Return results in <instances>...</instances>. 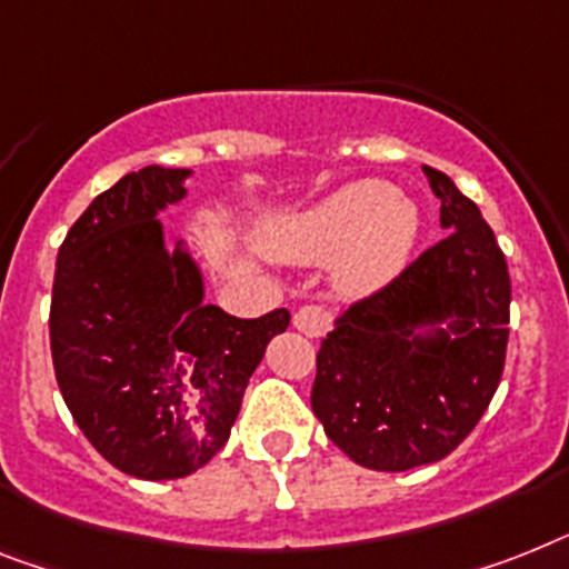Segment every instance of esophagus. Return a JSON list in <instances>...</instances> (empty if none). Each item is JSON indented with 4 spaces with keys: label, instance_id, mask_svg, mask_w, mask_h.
Listing matches in <instances>:
<instances>
[{
    "label": "esophagus",
    "instance_id": "34e87169",
    "mask_svg": "<svg viewBox=\"0 0 569 569\" xmlns=\"http://www.w3.org/2000/svg\"><path fill=\"white\" fill-rule=\"evenodd\" d=\"M293 326L302 331L305 337H322L331 328V313L322 305H302L293 313Z\"/></svg>",
    "mask_w": 569,
    "mask_h": 569
}]
</instances>
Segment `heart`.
<instances>
[{"label":"heart","instance_id":"b5f03b06","mask_svg":"<svg viewBox=\"0 0 569 569\" xmlns=\"http://www.w3.org/2000/svg\"><path fill=\"white\" fill-rule=\"evenodd\" d=\"M419 232V214L396 186L351 182L293 220L281 238L284 252L302 261L342 256L340 284L372 290L401 270Z\"/></svg>","mask_w":569,"mask_h":569}]
</instances>
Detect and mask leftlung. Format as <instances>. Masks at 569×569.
I'll return each mask as SVG.
<instances>
[{
    "label": "left lung",
    "mask_w": 569,
    "mask_h": 569,
    "mask_svg": "<svg viewBox=\"0 0 569 569\" xmlns=\"http://www.w3.org/2000/svg\"><path fill=\"white\" fill-rule=\"evenodd\" d=\"M442 200V241L337 319L317 351L313 416L372 471L439 462L465 442L503 378L511 279L495 232L448 173L425 166ZM451 319L455 337L415 335Z\"/></svg>",
    "instance_id": "1"
}]
</instances>
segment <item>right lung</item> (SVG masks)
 I'll return each mask as SVG.
<instances>
[{"label":"right lung","mask_w":569,"mask_h":569,"mask_svg":"<svg viewBox=\"0 0 569 569\" xmlns=\"http://www.w3.org/2000/svg\"><path fill=\"white\" fill-rule=\"evenodd\" d=\"M186 168L148 166L98 194L60 243L49 337L54 378L89 445L139 480H177L229 439L243 389L288 308L238 319L203 305V279L166 252L157 211Z\"/></svg>","instance_id":"1"}]
</instances>
